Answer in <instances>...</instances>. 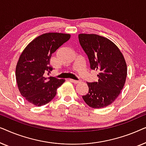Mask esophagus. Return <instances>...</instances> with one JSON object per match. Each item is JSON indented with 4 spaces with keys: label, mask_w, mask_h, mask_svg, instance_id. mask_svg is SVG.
<instances>
[{
    "label": "esophagus",
    "mask_w": 146,
    "mask_h": 146,
    "mask_svg": "<svg viewBox=\"0 0 146 146\" xmlns=\"http://www.w3.org/2000/svg\"><path fill=\"white\" fill-rule=\"evenodd\" d=\"M70 80L72 82H73L74 84H78V83H79L80 82V81H78V80H73V79H70Z\"/></svg>",
    "instance_id": "obj_1"
}]
</instances>
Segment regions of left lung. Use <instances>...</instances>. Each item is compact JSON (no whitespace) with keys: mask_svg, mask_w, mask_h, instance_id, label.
<instances>
[{"mask_svg":"<svg viewBox=\"0 0 146 146\" xmlns=\"http://www.w3.org/2000/svg\"><path fill=\"white\" fill-rule=\"evenodd\" d=\"M79 42L88 57L90 68L98 71V82H87L88 93L82 98L92 108L110 105L119 95L127 76L124 57L114 43L94 34H80Z\"/></svg>","mask_w":146,"mask_h":146,"instance_id":"8db88e82","label":"left lung"}]
</instances>
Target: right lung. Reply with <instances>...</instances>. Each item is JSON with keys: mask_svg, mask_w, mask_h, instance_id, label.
<instances>
[{"mask_svg": "<svg viewBox=\"0 0 146 146\" xmlns=\"http://www.w3.org/2000/svg\"><path fill=\"white\" fill-rule=\"evenodd\" d=\"M70 38L69 34L45 33L24 49L16 66V80L19 92L29 103L36 106L46 104L65 82L64 79L46 77V72L53 69L50 66L52 54Z\"/></svg>", "mask_w": 146, "mask_h": 146, "instance_id": "add662e5", "label": "right lung"}]
</instances>
